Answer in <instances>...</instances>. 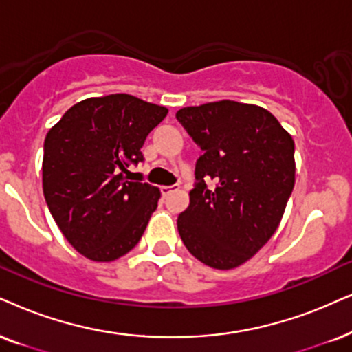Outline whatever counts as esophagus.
<instances>
[{
    "mask_svg": "<svg viewBox=\"0 0 352 352\" xmlns=\"http://www.w3.org/2000/svg\"><path fill=\"white\" fill-rule=\"evenodd\" d=\"M177 190H179V185H172V186L164 185V186H161V193L164 195V197H168V195L173 193V191H177Z\"/></svg>",
    "mask_w": 352,
    "mask_h": 352,
    "instance_id": "esophagus-1",
    "label": "esophagus"
}]
</instances>
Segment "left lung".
<instances>
[{"label": "left lung", "instance_id": "left-lung-1", "mask_svg": "<svg viewBox=\"0 0 352 352\" xmlns=\"http://www.w3.org/2000/svg\"><path fill=\"white\" fill-rule=\"evenodd\" d=\"M177 120L203 151L198 184L177 219L180 237L209 268H237L283 219L296 184L294 140L263 107L235 100L184 107Z\"/></svg>", "mask_w": 352, "mask_h": 352}]
</instances>
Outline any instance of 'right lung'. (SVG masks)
Here are the masks:
<instances>
[{
    "instance_id": "obj_1",
    "label": "right lung",
    "mask_w": 352,
    "mask_h": 352,
    "mask_svg": "<svg viewBox=\"0 0 352 352\" xmlns=\"http://www.w3.org/2000/svg\"><path fill=\"white\" fill-rule=\"evenodd\" d=\"M167 112L130 94L91 97L48 130L43 197L61 234L89 260H117L144 234L161 190L124 173L143 161L146 136Z\"/></svg>"
}]
</instances>
